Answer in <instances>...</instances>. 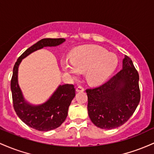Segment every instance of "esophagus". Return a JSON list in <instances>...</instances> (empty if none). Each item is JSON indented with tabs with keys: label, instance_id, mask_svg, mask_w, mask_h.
<instances>
[{
	"label": "esophagus",
	"instance_id": "34e87169",
	"mask_svg": "<svg viewBox=\"0 0 154 154\" xmlns=\"http://www.w3.org/2000/svg\"><path fill=\"white\" fill-rule=\"evenodd\" d=\"M75 91H76L77 92H82V91H84V88L82 87V86H78L76 89H75Z\"/></svg>",
	"mask_w": 154,
	"mask_h": 154
}]
</instances>
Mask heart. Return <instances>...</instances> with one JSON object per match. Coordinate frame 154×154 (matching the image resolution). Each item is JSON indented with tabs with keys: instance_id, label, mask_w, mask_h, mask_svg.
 Listing matches in <instances>:
<instances>
[{
	"instance_id": "obj_1",
	"label": "heart",
	"mask_w": 154,
	"mask_h": 154,
	"mask_svg": "<svg viewBox=\"0 0 154 154\" xmlns=\"http://www.w3.org/2000/svg\"><path fill=\"white\" fill-rule=\"evenodd\" d=\"M63 70L71 78H75L79 71H86L87 82L99 85L106 82L118 65V57L104 48L96 45L81 46L72 52L71 60H62Z\"/></svg>"
}]
</instances>
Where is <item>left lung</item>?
Wrapping results in <instances>:
<instances>
[{"instance_id": "1", "label": "left lung", "mask_w": 154, "mask_h": 154, "mask_svg": "<svg viewBox=\"0 0 154 154\" xmlns=\"http://www.w3.org/2000/svg\"><path fill=\"white\" fill-rule=\"evenodd\" d=\"M122 69L108 82L86 89L88 114L101 129L117 128L128 121L140 100L139 74L132 60L124 56Z\"/></svg>"}]
</instances>
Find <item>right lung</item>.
Returning a JSON list of instances; mask_svg holds the SVG:
<instances>
[{"mask_svg": "<svg viewBox=\"0 0 154 154\" xmlns=\"http://www.w3.org/2000/svg\"><path fill=\"white\" fill-rule=\"evenodd\" d=\"M65 38H44L28 48L18 58L13 69L11 81L13 105L17 115L24 123L38 131H50L57 129L68 116L69 106L75 95L72 84L60 85L46 102L32 105L22 94L18 83V69L22 60L31 53L44 47H54L62 44Z\"/></svg>", "mask_w": 154, "mask_h": 154, "instance_id": "right-lung-1", "label": "right lung"}]
</instances>
